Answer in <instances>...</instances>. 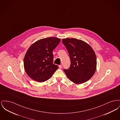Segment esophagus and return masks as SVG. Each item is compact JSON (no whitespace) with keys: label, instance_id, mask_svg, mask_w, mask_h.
<instances>
[{"label":"esophagus","instance_id":"1","mask_svg":"<svg viewBox=\"0 0 120 120\" xmlns=\"http://www.w3.org/2000/svg\"><path fill=\"white\" fill-rule=\"evenodd\" d=\"M59 68H62V65H59Z\"/></svg>","mask_w":120,"mask_h":120}]
</instances>
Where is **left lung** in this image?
Instances as JSON below:
<instances>
[{
    "label": "left lung",
    "instance_id": "8db88e82",
    "mask_svg": "<svg viewBox=\"0 0 120 120\" xmlns=\"http://www.w3.org/2000/svg\"><path fill=\"white\" fill-rule=\"evenodd\" d=\"M62 42L70 58L69 68L64 69L68 78L79 84L89 80L97 68V57L92 47L86 42L76 38H64Z\"/></svg>",
    "mask_w": 120,
    "mask_h": 120
}]
</instances>
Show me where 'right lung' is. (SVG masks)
Returning <instances> with one entry per match:
<instances>
[{
  "label": "right lung",
  "mask_w": 120,
  "mask_h": 120,
  "mask_svg": "<svg viewBox=\"0 0 120 120\" xmlns=\"http://www.w3.org/2000/svg\"><path fill=\"white\" fill-rule=\"evenodd\" d=\"M60 41V38L49 37L38 40L31 45L23 60L24 69L30 78L41 82L52 76L58 68L53 64L52 51Z\"/></svg>",
  "instance_id": "add662e5"
}]
</instances>
